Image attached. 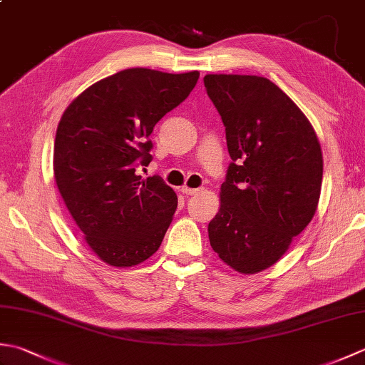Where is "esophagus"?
Instances as JSON below:
<instances>
[{
    "label": "esophagus",
    "mask_w": 365,
    "mask_h": 365,
    "mask_svg": "<svg viewBox=\"0 0 365 365\" xmlns=\"http://www.w3.org/2000/svg\"><path fill=\"white\" fill-rule=\"evenodd\" d=\"M199 191H200L199 188H190V187L182 188V192H183V195H187V196H195V195H197Z\"/></svg>",
    "instance_id": "esophagus-1"
}]
</instances>
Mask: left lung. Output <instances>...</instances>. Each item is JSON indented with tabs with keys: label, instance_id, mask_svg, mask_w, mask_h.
<instances>
[{
	"label": "left lung",
	"instance_id": "obj_1",
	"mask_svg": "<svg viewBox=\"0 0 365 365\" xmlns=\"http://www.w3.org/2000/svg\"><path fill=\"white\" fill-rule=\"evenodd\" d=\"M204 84L234 161L208 238L232 269L255 274L274 265L312 221L322 191V147L304 113L268 78L210 73Z\"/></svg>",
	"mask_w": 365,
	"mask_h": 365
}]
</instances>
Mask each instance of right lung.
I'll return each instance as SVG.
<instances>
[{
  "label": "right lung",
  "mask_w": 365,
  "mask_h": 365,
  "mask_svg": "<svg viewBox=\"0 0 365 365\" xmlns=\"http://www.w3.org/2000/svg\"><path fill=\"white\" fill-rule=\"evenodd\" d=\"M199 72L127 68L92 84L67 106L54 139L59 195L100 260L135 267L158 251L177 208L160 177L136 168L152 160L157 122L190 96Z\"/></svg>",
  "instance_id": "right-lung-1"
}]
</instances>
